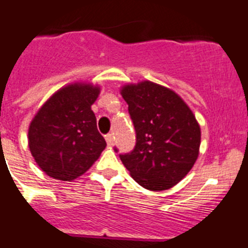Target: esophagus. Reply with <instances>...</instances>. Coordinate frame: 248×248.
Instances as JSON below:
<instances>
[{
  "label": "esophagus",
  "instance_id": "obj_1",
  "mask_svg": "<svg viewBox=\"0 0 248 248\" xmlns=\"http://www.w3.org/2000/svg\"><path fill=\"white\" fill-rule=\"evenodd\" d=\"M105 140H107L108 145H109V146L114 145V136H112L111 133H109V134H107V136H105Z\"/></svg>",
  "mask_w": 248,
  "mask_h": 248
}]
</instances>
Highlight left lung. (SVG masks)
I'll return each instance as SVG.
<instances>
[{"label": "left lung", "instance_id": "8db88e82", "mask_svg": "<svg viewBox=\"0 0 248 248\" xmlns=\"http://www.w3.org/2000/svg\"><path fill=\"white\" fill-rule=\"evenodd\" d=\"M121 94L136 129V145L120 154L122 163L148 190L172 188L199 156L201 131L193 111L173 91L150 81L124 86Z\"/></svg>", "mask_w": 248, "mask_h": 248}]
</instances>
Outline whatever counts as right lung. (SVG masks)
<instances>
[{
	"instance_id": "add662e5",
	"label": "right lung",
	"mask_w": 248,
	"mask_h": 248,
	"mask_svg": "<svg viewBox=\"0 0 248 248\" xmlns=\"http://www.w3.org/2000/svg\"><path fill=\"white\" fill-rule=\"evenodd\" d=\"M100 90L74 83L55 92L29 127V148L41 170L70 182L82 175L107 146L91 107Z\"/></svg>"
}]
</instances>
